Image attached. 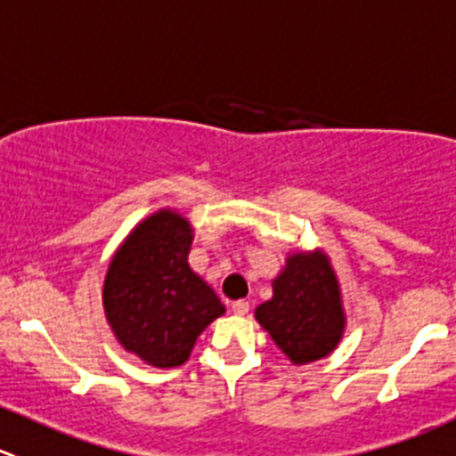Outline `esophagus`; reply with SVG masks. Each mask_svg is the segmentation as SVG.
I'll return each mask as SVG.
<instances>
[{"label":"esophagus","mask_w":456,"mask_h":456,"mask_svg":"<svg viewBox=\"0 0 456 456\" xmlns=\"http://www.w3.org/2000/svg\"><path fill=\"white\" fill-rule=\"evenodd\" d=\"M232 309L236 316H245V314L249 312V303H247V300H236V303L232 305Z\"/></svg>","instance_id":"obj_1"}]
</instances>
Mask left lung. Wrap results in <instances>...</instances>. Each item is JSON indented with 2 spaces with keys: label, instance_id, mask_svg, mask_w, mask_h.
Wrapping results in <instances>:
<instances>
[{
  "label": "left lung",
  "instance_id": "1",
  "mask_svg": "<svg viewBox=\"0 0 456 456\" xmlns=\"http://www.w3.org/2000/svg\"><path fill=\"white\" fill-rule=\"evenodd\" d=\"M272 287V298L256 307V321L282 354L294 365L331 354L346 331V309L330 256L321 249L294 251Z\"/></svg>",
  "mask_w": 456,
  "mask_h": 456
}]
</instances>
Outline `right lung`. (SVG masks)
<instances>
[{
	"mask_svg": "<svg viewBox=\"0 0 456 456\" xmlns=\"http://www.w3.org/2000/svg\"><path fill=\"white\" fill-rule=\"evenodd\" d=\"M193 227L174 209L135 224L110 258L102 287L118 343L153 368H178L198 336L224 314L216 291L189 267Z\"/></svg>",
	"mask_w": 456,
	"mask_h": 456,
	"instance_id": "1",
	"label": "right lung"
}]
</instances>
